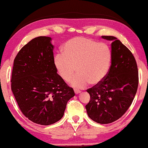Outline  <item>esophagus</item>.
I'll list each match as a JSON object with an SVG mask.
<instances>
[{
	"label": "esophagus",
	"instance_id": "obj_1",
	"mask_svg": "<svg viewBox=\"0 0 148 148\" xmlns=\"http://www.w3.org/2000/svg\"><path fill=\"white\" fill-rule=\"evenodd\" d=\"M74 92H75V93L76 94H80V93L81 92V90H77V89H74Z\"/></svg>",
	"mask_w": 148,
	"mask_h": 148
}]
</instances>
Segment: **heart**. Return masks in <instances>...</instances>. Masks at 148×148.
<instances>
[{
    "label": "heart",
    "instance_id": "heart-1",
    "mask_svg": "<svg viewBox=\"0 0 148 148\" xmlns=\"http://www.w3.org/2000/svg\"><path fill=\"white\" fill-rule=\"evenodd\" d=\"M111 62L112 52L107 44L83 37L67 41L62 47V54L54 59L56 71L64 81H69L77 70L71 84L77 88L101 82L107 75Z\"/></svg>",
    "mask_w": 148,
    "mask_h": 148
}]
</instances>
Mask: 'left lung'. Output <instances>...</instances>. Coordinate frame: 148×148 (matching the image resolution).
<instances>
[{
    "label": "left lung",
    "instance_id": "left-lung-1",
    "mask_svg": "<svg viewBox=\"0 0 148 148\" xmlns=\"http://www.w3.org/2000/svg\"><path fill=\"white\" fill-rule=\"evenodd\" d=\"M111 43L112 62L104 80L86 91L90 99L87 114L95 122L107 124L120 118L132 104L138 85L136 60L130 50L116 37L103 36Z\"/></svg>",
    "mask_w": 148,
    "mask_h": 148
}]
</instances>
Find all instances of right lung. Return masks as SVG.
Here are the masks:
<instances>
[{
    "instance_id": "right-lung-1",
    "label": "right lung",
    "mask_w": 148,
    "mask_h": 148,
    "mask_svg": "<svg viewBox=\"0 0 148 148\" xmlns=\"http://www.w3.org/2000/svg\"><path fill=\"white\" fill-rule=\"evenodd\" d=\"M51 38L39 36L21 49L13 66L11 88L21 111L43 125L63 117L67 103L75 95L57 73Z\"/></svg>"
}]
</instances>
